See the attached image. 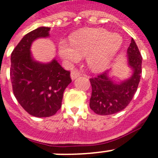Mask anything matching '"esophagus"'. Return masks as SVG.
I'll return each instance as SVG.
<instances>
[{
    "label": "esophagus",
    "instance_id": "1",
    "mask_svg": "<svg viewBox=\"0 0 158 158\" xmlns=\"http://www.w3.org/2000/svg\"><path fill=\"white\" fill-rule=\"evenodd\" d=\"M79 75H80V73L78 70H72L71 73H70V77H71V79L73 80L76 79V78H78V77H79Z\"/></svg>",
    "mask_w": 158,
    "mask_h": 158
}]
</instances>
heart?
Returning a JSON list of instances; mask_svg holds the SVG:
<instances>
[{
    "label": "heart",
    "instance_id": "obj_1",
    "mask_svg": "<svg viewBox=\"0 0 158 158\" xmlns=\"http://www.w3.org/2000/svg\"><path fill=\"white\" fill-rule=\"evenodd\" d=\"M70 45L66 41L59 43V54L70 63L86 57L88 66L95 72L106 70L122 45V38L101 28H83L70 36Z\"/></svg>",
    "mask_w": 158,
    "mask_h": 158
}]
</instances>
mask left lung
<instances>
[{
    "instance_id": "8db88e82",
    "label": "left lung",
    "mask_w": 158,
    "mask_h": 158,
    "mask_svg": "<svg viewBox=\"0 0 158 158\" xmlns=\"http://www.w3.org/2000/svg\"><path fill=\"white\" fill-rule=\"evenodd\" d=\"M128 66L133 70L129 79L119 83L109 76L110 70L91 78L92 97L90 108L100 115H110L122 111L132 100L139 85L142 73V57L133 39L127 48Z\"/></svg>"
}]
</instances>
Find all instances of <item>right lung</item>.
<instances>
[{"label": "right lung", "mask_w": 158, "mask_h": 158, "mask_svg": "<svg viewBox=\"0 0 158 158\" xmlns=\"http://www.w3.org/2000/svg\"><path fill=\"white\" fill-rule=\"evenodd\" d=\"M49 30L40 27L27 33L11 53L10 79L15 97L29 114L38 118L52 116L60 110L64 91L71 83L70 72L56 59L48 63L33 59L31 44L49 36Z\"/></svg>", "instance_id": "right-lung-1"}]
</instances>
